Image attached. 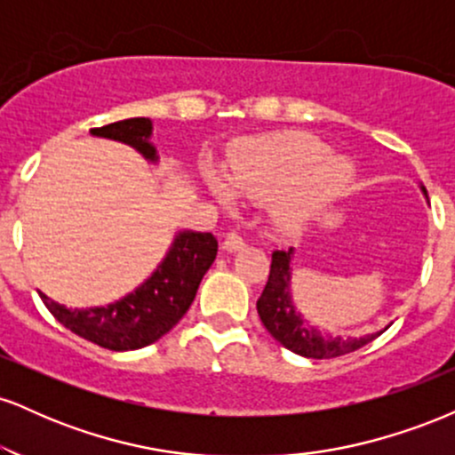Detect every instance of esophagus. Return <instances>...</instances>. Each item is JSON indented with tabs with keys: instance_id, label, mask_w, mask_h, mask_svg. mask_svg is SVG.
Instances as JSON below:
<instances>
[{
	"instance_id": "esophagus-1",
	"label": "esophagus",
	"mask_w": 455,
	"mask_h": 455,
	"mask_svg": "<svg viewBox=\"0 0 455 455\" xmlns=\"http://www.w3.org/2000/svg\"><path fill=\"white\" fill-rule=\"evenodd\" d=\"M243 245H245V242H243L242 233H237V231L228 233L222 242V248L227 250V252H237V250H242Z\"/></svg>"
}]
</instances>
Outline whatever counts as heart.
<instances>
[{
  "label": "heart",
  "mask_w": 455,
  "mask_h": 455,
  "mask_svg": "<svg viewBox=\"0 0 455 455\" xmlns=\"http://www.w3.org/2000/svg\"><path fill=\"white\" fill-rule=\"evenodd\" d=\"M329 151L325 140L301 132L252 140L231 154V185L216 171H205V181L224 207L235 205L233 187L254 201L280 196L274 205L275 224L286 233H301L355 181L353 162Z\"/></svg>",
  "instance_id": "heart-1"
}]
</instances>
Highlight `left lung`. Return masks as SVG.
I'll return each mask as SVG.
<instances>
[{"label":"left lung","mask_w":455,"mask_h":455,"mask_svg":"<svg viewBox=\"0 0 455 455\" xmlns=\"http://www.w3.org/2000/svg\"><path fill=\"white\" fill-rule=\"evenodd\" d=\"M421 190L426 195V188H421ZM291 257H293V248L289 252L275 250L271 254L267 284H265L263 293L257 301L260 321L282 347L301 355V357L331 359L357 351V348L372 342L374 338H379L387 329L385 327L383 331L368 333L363 338H333L307 325L306 318L301 316V312L295 310L293 299H291Z\"/></svg>","instance_id":"left-lung-1"}]
</instances>
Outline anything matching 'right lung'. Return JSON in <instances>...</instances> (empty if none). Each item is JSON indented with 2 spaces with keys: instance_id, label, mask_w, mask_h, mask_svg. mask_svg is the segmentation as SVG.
<instances>
[{
  "instance_id": "obj_1",
  "label": "right lung",
  "mask_w": 455,
  "mask_h": 455,
  "mask_svg": "<svg viewBox=\"0 0 455 455\" xmlns=\"http://www.w3.org/2000/svg\"><path fill=\"white\" fill-rule=\"evenodd\" d=\"M93 137L126 143L143 154L149 162L158 160L156 148L149 143L151 122L148 117L122 119L102 128H92ZM218 252V242L212 233L181 231L173 245L137 291L115 304L87 307H66L49 299L44 306L57 321L76 336L85 338L108 351H134L169 333L188 307L195 301L203 275L212 267Z\"/></svg>"
}]
</instances>
